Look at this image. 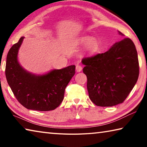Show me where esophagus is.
<instances>
[{"mask_svg": "<svg viewBox=\"0 0 147 147\" xmlns=\"http://www.w3.org/2000/svg\"><path fill=\"white\" fill-rule=\"evenodd\" d=\"M82 67L81 65H76V71L77 72H80L82 71Z\"/></svg>", "mask_w": 147, "mask_h": 147, "instance_id": "34e87169", "label": "esophagus"}]
</instances>
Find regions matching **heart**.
Here are the masks:
<instances>
[{"label":"heart","mask_w":147,"mask_h":147,"mask_svg":"<svg viewBox=\"0 0 147 147\" xmlns=\"http://www.w3.org/2000/svg\"><path fill=\"white\" fill-rule=\"evenodd\" d=\"M80 43L86 45V51L89 54H93L98 48V43L96 39L91 38L90 36L83 37L80 39Z\"/></svg>","instance_id":"obj_1"}]
</instances>
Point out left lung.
<instances>
[{"instance_id":"left-lung-1","label":"left lung","mask_w":147,"mask_h":147,"mask_svg":"<svg viewBox=\"0 0 147 147\" xmlns=\"http://www.w3.org/2000/svg\"><path fill=\"white\" fill-rule=\"evenodd\" d=\"M82 63L85 65L89 97L98 106L123 103L138 81V53L129 38L117 42L106 53L83 58Z\"/></svg>"}]
</instances>
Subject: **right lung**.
Masks as SVG:
<instances>
[{"instance_id":"right-lung-1","label":"right lung","mask_w":147,"mask_h":147,"mask_svg":"<svg viewBox=\"0 0 147 147\" xmlns=\"http://www.w3.org/2000/svg\"><path fill=\"white\" fill-rule=\"evenodd\" d=\"M21 37L11 47L6 58L5 74L8 85L19 103L28 109L46 111L56 109L63 100L65 89L75 74V65L36 74L22 67L18 53Z\"/></svg>"}]
</instances>
